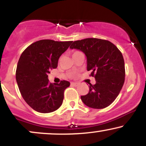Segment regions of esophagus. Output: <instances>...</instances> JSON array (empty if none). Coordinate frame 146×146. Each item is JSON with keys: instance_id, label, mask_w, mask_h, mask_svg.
<instances>
[{"instance_id": "34e87169", "label": "esophagus", "mask_w": 146, "mask_h": 146, "mask_svg": "<svg viewBox=\"0 0 146 146\" xmlns=\"http://www.w3.org/2000/svg\"><path fill=\"white\" fill-rule=\"evenodd\" d=\"M79 84L78 82H71V85L72 86H77Z\"/></svg>"}]
</instances>
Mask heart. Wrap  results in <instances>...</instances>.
<instances>
[{"instance_id": "obj_1", "label": "heart", "mask_w": 146, "mask_h": 146, "mask_svg": "<svg viewBox=\"0 0 146 146\" xmlns=\"http://www.w3.org/2000/svg\"><path fill=\"white\" fill-rule=\"evenodd\" d=\"M77 52H79V51H75V53H77Z\"/></svg>"}]
</instances>
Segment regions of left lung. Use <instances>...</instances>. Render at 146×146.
<instances>
[{"label":"left lung","mask_w":146,"mask_h":146,"mask_svg":"<svg viewBox=\"0 0 146 146\" xmlns=\"http://www.w3.org/2000/svg\"><path fill=\"white\" fill-rule=\"evenodd\" d=\"M71 48H78L87 58V70L96 84H90L89 91L81 96L90 108L101 109L111 104L119 94L125 81L124 60L121 52L111 42L99 38L74 41Z\"/></svg>","instance_id":"left-lung-1"}]
</instances>
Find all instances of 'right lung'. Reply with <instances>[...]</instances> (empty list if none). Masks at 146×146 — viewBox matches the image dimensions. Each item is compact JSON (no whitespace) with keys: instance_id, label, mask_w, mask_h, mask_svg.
I'll list each match as a JSON object with an SVG mask.
<instances>
[{"instance_id":"add662e5","label":"right lung","mask_w":146,"mask_h":146,"mask_svg":"<svg viewBox=\"0 0 146 146\" xmlns=\"http://www.w3.org/2000/svg\"><path fill=\"white\" fill-rule=\"evenodd\" d=\"M72 41L40 40L30 44L21 54L16 78L22 97L33 110L41 113L55 111L64 100V91L70 82L51 83L48 73L58 66V60Z\"/></svg>"}]
</instances>
